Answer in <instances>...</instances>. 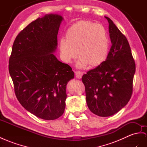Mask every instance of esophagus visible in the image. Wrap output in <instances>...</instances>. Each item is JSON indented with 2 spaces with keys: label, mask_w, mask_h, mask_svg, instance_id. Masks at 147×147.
<instances>
[{
  "label": "esophagus",
  "mask_w": 147,
  "mask_h": 147,
  "mask_svg": "<svg viewBox=\"0 0 147 147\" xmlns=\"http://www.w3.org/2000/svg\"><path fill=\"white\" fill-rule=\"evenodd\" d=\"M82 73L81 72V71H76L75 72V75H76V78L77 79H81L82 76Z\"/></svg>",
  "instance_id": "obj_1"
}]
</instances>
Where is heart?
I'll use <instances>...</instances> for the list:
<instances>
[{
  "label": "heart",
  "mask_w": 147,
  "mask_h": 147,
  "mask_svg": "<svg viewBox=\"0 0 147 147\" xmlns=\"http://www.w3.org/2000/svg\"><path fill=\"white\" fill-rule=\"evenodd\" d=\"M59 53L63 61L71 63L74 59H79L78 68H84L88 65L96 67L106 59L109 39L106 29L102 25L81 20L67 30L66 40L59 41Z\"/></svg>",
  "instance_id": "1"
}]
</instances>
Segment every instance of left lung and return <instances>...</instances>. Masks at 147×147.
Returning <instances> with one entry per match:
<instances>
[{
    "label": "left lung",
    "mask_w": 147,
    "mask_h": 147,
    "mask_svg": "<svg viewBox=\"0 0 147 147\" xmlns=\"http://www.w3.org/2000/svg\"><path fill=\"white\" fill-rule=\"evenodd\" d=\"M109 22L112 46L106 61L84 74L86 102L94 114L109 117L125 107L132 93L135 64L126 37L112 20Z\"/></svg>",
    "instance_id": "1"
}]
</instances>
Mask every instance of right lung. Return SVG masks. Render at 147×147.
<instances>
[{
  "label": "right lung",
  "instance_id": "1",
  "mask_svg": "<svg viewBox=\"0 0 147 147\" xmlns=\"http://www.w3.org/2000/svg\"><path fill=\"white\" fill-rule=\"evenodd\" d=\"M63 17L47 14L27 26L15 40L9 69L18 100L37 117L55 120L65 111L66 85L72 68L54 53Z\"/></svg>",
  "mask_w": 147,
  "mask_h": 147
}]
</instances>
